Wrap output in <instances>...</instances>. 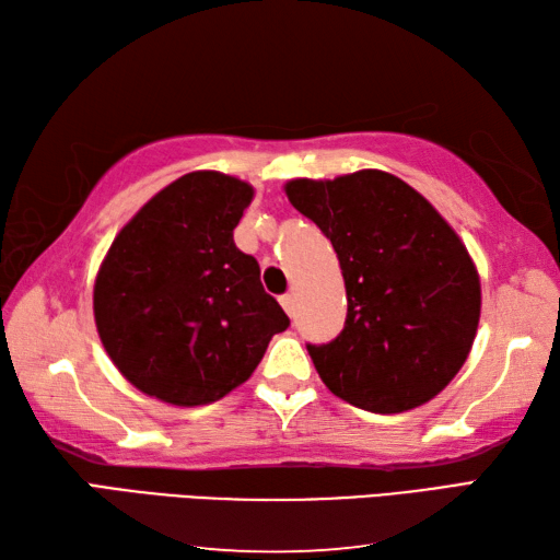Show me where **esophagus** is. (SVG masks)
<instances>
[{"label":"esophagus","instance_id":"esophagus-1","mask_svg":"<svg viewBox=\"0 0 560 560\" xmlns=\"http://www.w3.org/2000/svg\"><path fill=\"white\" fill-rule=\"evenodd\" d=\"M280 304H282V310L294 318V314H296V300H294V294H282V296H280Z\"/></svg>","mask_w":560,"mask_h":560}]
</instances>
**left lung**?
<instances>
[{"label":"left lung","mask_w":560,"mask_h":560,"mask_svg":"<svg viewBox=\"0 0 560 560\" xmlns=\"http://www.w3.org/2000/svg\"><path fill=\"white\" fill-rule=\"evenodd\" d=\"M288 198L330 238L348 316L330 343H306L324 384L372 413L430 401L462 370L481 316V282L452 226L384 171L290 180Z\"/></svg>","instance_id":"obj_1"}]
</instances>
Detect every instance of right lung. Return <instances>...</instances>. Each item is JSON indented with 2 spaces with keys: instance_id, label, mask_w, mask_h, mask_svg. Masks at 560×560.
Returning a JSON list of instances; mask_svg holds the SVG:
<instances>
[{
  "instance_id": "add662e5",
  "label": "right lung",
  "mask_w": 560,
  "mask_h": 560,
  "mask_svg": "<svg viewBox=\"0 0 560 560\" xmlns=\"http://www.w3.org/2000/svg\"><path fill=\"white\" fill-rule=\"evenodd\" d=\"M244 180L196 171L122 226L94 288L96 328L137 389L174 406L212 404L246 382L288 314L260 284L234 230Z\"/></svg>"
}]
</instances>
